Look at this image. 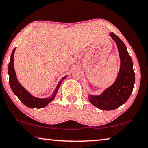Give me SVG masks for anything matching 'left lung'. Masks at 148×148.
Listing matches in <instances>:
<instances>
[{
	"label": "left lung",
	"instance_id": "obj_1",
	"mask_svg": "<svg viewBox=\"0 0 148 148\" xmlns=\"http://www.w3.org/2000/svg\"><path fill=\"white\" fill-rule=\"evenodd\" d=\"M117 45L121 58V69L115 82L99 96L90 95L89 100L91 104L102 110H113L126 102L134 88L135 74L133 70L132 58L129 55L125 45L119 37L111 33Z\"/></svg>",
	"mask_w": 148,
	"mask_h": 148
}]
</instances>
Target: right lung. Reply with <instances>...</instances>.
<instances>
[{
    "instance_id": "right-lung-1",
    "label": "right lung",
    "mask_w": 148,
    "mask_h": 148,
    "mask_svg": "<svg viewBox=\"0 0 148 148\" xmlns=\"http://www.w3.org/2000/svg\"><path fill=\"white\" fill-rule=\"evenodd\" d=\"M16 48L14 49L12 53L11 54V57L10 62L8 64V74H9V84H10V88L14 93L17 96L21 101L22 102L23 104H24L25 106L30 108H43L46 106L47 105L49 104L51 101L53 100L55 97L56 93L58 90V87L60 82H61L63 79H64L66 76H64L62 78L60 83L58 84L55 91H54L53 93L51 95V97L45 99H39V98L35 97L32 96L28 91L25 90L23 87L20 85V83L18 82L16 75L15 73V70L14 69V54Z\"/></svg>"
}]
</instances>
